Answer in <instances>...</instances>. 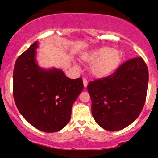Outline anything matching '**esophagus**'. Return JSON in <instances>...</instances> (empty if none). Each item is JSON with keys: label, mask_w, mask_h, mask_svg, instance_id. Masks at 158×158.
Returning a JSON list of instances; mask_svg holds the SVG:
<instances>
[{"label": "esophagus", "mask_w": 158, "mask_h": 158, "mask_svg": "<svg viewBox=\"0 0 158 158\" xmlns=\"http://www.w3.org/2000/svg\"><path fill=\"white\" fill-rule=\"evenodd\" d=\"M83 85H84L85 88L88 86V79L86 78H83Z\"/></svg>", "instance_id": "1"}]
</instances>
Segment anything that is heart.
<instances>
[{"label": "heart", "mask_w": 158, "mask_h": 158, "mask_svg": "<svg viewBox=\"0 0 158 158\" xmlns=\"http://www.w3.org/2000/svg\"><path fill=\"white\" fill-rule=\"evenodd\" d=\"M82 60L91 63L90 71L97 78L110 76L116 71L122 60L121 52L110 47H102L85 52L81 56Z\"/></svg>", "instance_id": "heart-1"}]
</instances>
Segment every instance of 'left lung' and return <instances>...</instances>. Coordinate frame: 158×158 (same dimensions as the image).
<instances>
[{"instance_id": "8db88e82", "label": "left lung", "mask_w": 158, "mask_h": 158, "mask_svg": "<svg viewBox=\"0 0 158 158\" xmlns=\"http://www.w3.org/2000/svg\"><path fill=\"white\" fill-rule=\"evenodd\" d=\"M148 83V68L142 57L129 59L111 75L90 81L92 115L98 125L114 131L131 124L145 105Z\"/></svg>"}]
</instances>
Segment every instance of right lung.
I'll return each instance as SVG.
<instances>
[{
    "label": "right lung",
    "mask_w": 158,
    "mask_h": 158,
    "mask_svg": "<svg viewBox=\"0 0 158 158\" xmlns=\"http://www.w3.org/2000/svg\"><path fill=\"white\" fill-rule=\"evenodd\" d=\"M35 41L18 57L13 70V97L21 115L35 128L60 131L71 117V108L84 88L81 78L71 79L62 70L40 68Z\"/></svg>",
    "instance_id": "right-lung-1"
}]
</instances>
